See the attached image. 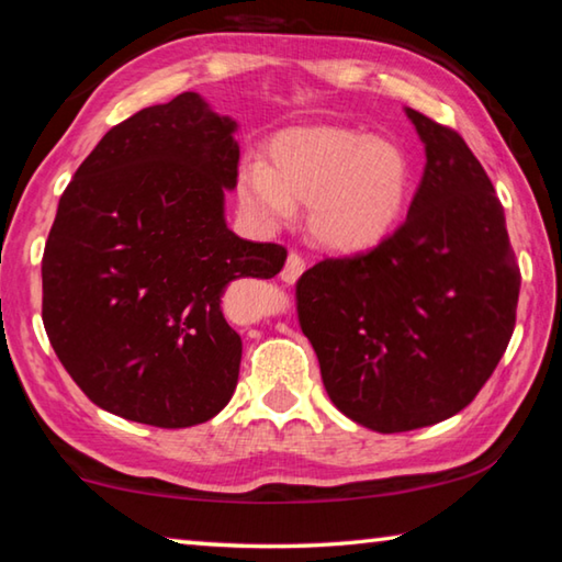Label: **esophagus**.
Masks as SVG:
<instances>
[{
  "mask_svg": "<svg viewBox=\"0 0 562 562\" xmlns=\"http://www.w3.org/2000/svg\"><path fill=\"white\" fill-rule=\"evenodd\" d=\"M304 268H307V262H304V258L300 252H290L288 255V262H284V268L280 272V278L284 282H297L300 274L304 272Z\"/></svg>",
  "mask_w": 562,
  "mask_h": 562,
  "instance_id": "34e87169",
  "label": "esophagus"
}]
</instances>
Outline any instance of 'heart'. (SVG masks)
<instances>
[{"label":"heart","mask_w":562,"mask_h":562,"mask_svg":"<svg viewBox=\"0 0 562 562\" xmlns=\"http://www.w3.org/2000/svg\"><path fill=\"white\" fill-rule=\"evenodd\" d=\"M270 168L247 164L237 198L255 221L288 225L310 203V233L337 252H361L392 235L412 195V164L402 146L369 133L310 126L272 138Z\"/></svg>","instance_id":"obj_1"}]
</instances>
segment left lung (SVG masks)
Instances as JSON below:
<instances>
[{
	"mask_svg": "<svg viewBox=\"0 0 562 562\" xmlns=\"http://www.w3.org/2000/svg\"><path fill=\"white\" fill-rule=\"evenodd\" d=\"M426 148L406 221L297 280V317L341 414L379 434L469 406L506 351L520 290L491 178L449 126L406 109Z\"/></svg>",
	"mask_w": 562,
	"mask_h": 562,
	"instance_id": "obj_1",
	"label": "left lung"
}]
</instances>
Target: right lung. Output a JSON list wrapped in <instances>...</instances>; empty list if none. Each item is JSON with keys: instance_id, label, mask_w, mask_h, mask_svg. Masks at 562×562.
Masks as SVG:
<instances>
[{"instance_id": "1", "label": "right lung", "mask_w": 562, "mask_h": 562, "mask_svg": "<svg viewBox=\"0 0 562 562\" xmlns=\"http://www.w3.org/2000/svg\"><path fill=\"white\" fill-rule=\"evenodd\" d=\"M235 121L193 91L113 126L66 186L42 258V319L93 404L186 429L231 402L243 341L221 297L274 278L288 250L225 225Z\"/></svg>"}]
</instances>
